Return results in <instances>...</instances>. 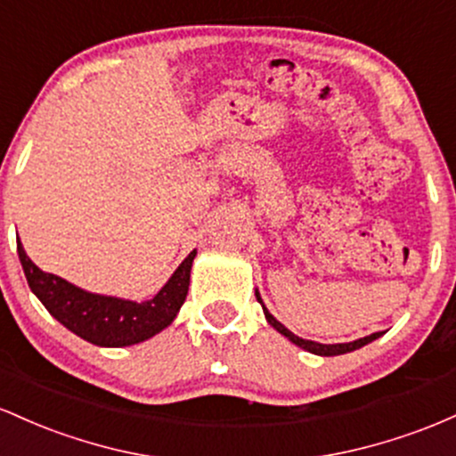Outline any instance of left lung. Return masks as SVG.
Returning <instances> with one entry per match:
<instances>
[{
  "label": "left lung",
  "instance_id": "obj_1",
  "mask_svg": "<svg viewBox=\"0 0 456 456\" xmlns=\"http://www.w3.org/2000/svg\"><path fill=\"white\" fill-rule=\"evenodd\" d=\"M256 299H258V304L263 305V312H265V319H267V323L273 327V330H278L280 334L284 336V338H289L293 345L299 346V349L308 351V353H314V355H321V357H331V355H345V353H351L355 349H362V346L368 345V342L377 340L379 336H383V331H377V334H370V336H364V338H357L353 342H338V345H321V342H314V340H305V338H299V336L293 334L290 330H286V327L280 323L278 319H275L271 312L265 308L263 304V297H260L258 290H256Z\"/></svg>",
  "mask_w": 456,
  "mask_h": 456
}]
</instances>
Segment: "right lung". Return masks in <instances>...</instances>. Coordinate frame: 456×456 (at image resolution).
Instances as JSON below:
<instances>
[{"label": "right lung", "instance_id": "add662e5", "mask_svg": "<svg viewBox=\"0 0 456 456\" xmlns=\"http://www.w3.org/2000/svg\"><path fill=\"white\" fill-rule=\"evenodd\" d=\"M19 260L29 289L40 304L66 330L96 346H131L144 342L172 325L185 304L189 275L196 249L178 265L163 289L148 301H131L122 297L99 295L66 282L60 275L38 269L17 241Z\"/></svg>", "mask_w": 456, "mask_h": 456}]
</instances>
